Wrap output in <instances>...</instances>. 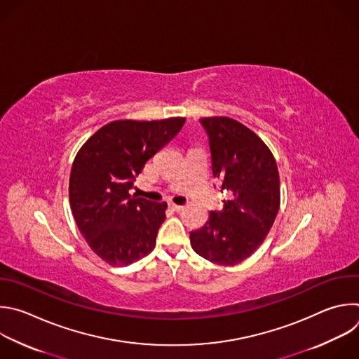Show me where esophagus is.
<instances>
[{"label": "esophagus", "mask_w": 359, "mask_h": 359, "mask_svg": "<svg viewBox=\"0 0 359 359\" xmlns=\"http://www.w3.org/2000/svg\"><path fill=\"white\" fill-rule=\"evenodd\" d=\"M169 208L172 211H180V210H183V205H179V204H175V203H169Z\"/></svg>", "instance_id": "34e87169"}]
</instances>
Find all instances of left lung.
Segmentation results:
<instances>
[{"label":"left lung","mask_w":359,"mask_h":359,"mask_svg":"<svg viewBox=\"0 0 359 359\" xmlns=\"http://www.w3.org/2000/svg\"><path fill=\"white\" fill-rule=\"evenodd\" d=\"M211 152L212 176L224 207L190 232L191 248L204 259L233 266L250 258L271 231L280 205L276 161L265 142L228 116L201 118Z\"/></svg>","instance_id":"obj_1"}]
</instances>
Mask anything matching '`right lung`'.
Instances as JSON below:
<instances>
[{"mask_svg":"<svg viewBox=\"0 0 359 359\" xmlns=\"http://www.w3.org/2000/svg\"><path fill=\"white\" fill-rule=\"evenodd\" d=\"M184 121L180 116L112 121L76 155L69 182L72 212L90 248L107 264L127 266L154 251L168 204L131 196L130 190Z\"/></svg>","mask_w":359,"mask_h":359,"instance_id":"1","label":"right lung"}]
</instances>
